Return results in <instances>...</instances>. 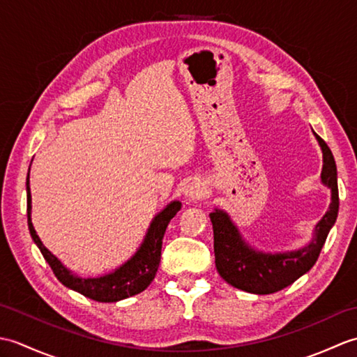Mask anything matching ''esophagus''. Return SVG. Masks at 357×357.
Wrapping results in <instances>:
<instances>
[{
    "mask_svg": "<svg viewBox=\"0 0 357 357\" xmlns=\"http://www.w3.org/2000/svg\"><path fill=\"white\" fill-rule=\"evenodd\" d=\"M206 192H207V188H206V185H204V183H201L199 179H195L187 185L185 196L188 199L198 201V199H202L204 196H206Z\"/></svg>",
    "mask_w": 357,
    "mask_h": 357,
    "instance_id": "esophagus-1",
    "label": "esophagus"
}]
</instances>
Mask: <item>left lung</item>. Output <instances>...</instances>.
<instances>
[{
	"instance_id": "8db88e82",
	"label": "left lung",
	"mask_w": 357,
	"mask_h": 357,
	"mask_svg": "<svg viewBox=\"0 0 357 357\" xmlns=\"http://www.w3.org/2000/svg\"><path fill=\"white\" fill-rule=\"evenodd\" d=\"M316 138L324 153L321 178L322 183L331 188V204L330 210L316 225L314 239L298 252L278 255L257 253L241 239L238 229L231 224L227 213L215 210L213 213H210L211 224H213L215 262L218 273L225 282L248 293L271 294L291 285L296 279L305 275L316 264L339 210L335 158L321 136L316 135Z\"/></svg>"
}]
</instances>
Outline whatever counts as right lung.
Instances as JSON below:
<instances>
[{
    "label": "right lung",
    "mask_w": 357,
    "mask_h": 357,
    "mask_svg": "<svg viewBox=\"0 0 357 357\" xmlns=\"http://www.w3.org/2000/svg\"><path fill=\"white\" fill-rule=\"evenodd\" d=\"M30 208H32V199H30L27 174V225L30 230V236L35 241L38 248L41 250L44 259L50 265L53 275H55L59 282L64 284L67 288H72V290L81 293L89 299H93L98 302H116L144 291L150 285L151 280L155 279L159 267V261H161V248L165 229L172 221V218L181 210V202L174 201L169 204V206L153 219L141 248L136 252V255L130 261H127L123 267H119L118 270L110 273V275L89 279H82L72 275V273L43 245L41 239L38 238V234L33 229L32 221H30Z\"/></svg>",
    "instance_id": "add662e5"
}]
</instances>
